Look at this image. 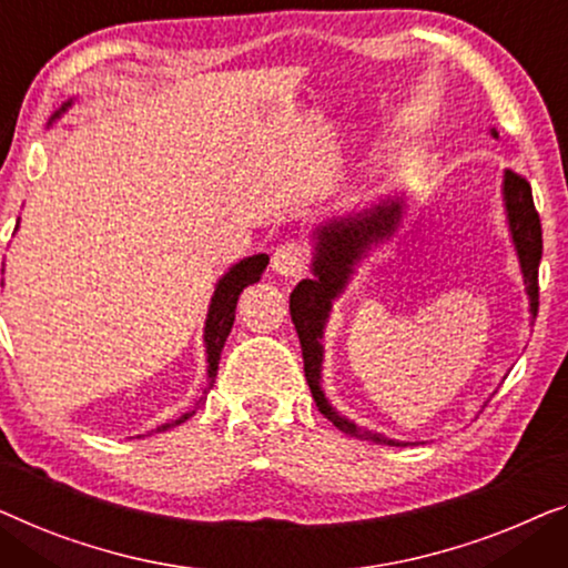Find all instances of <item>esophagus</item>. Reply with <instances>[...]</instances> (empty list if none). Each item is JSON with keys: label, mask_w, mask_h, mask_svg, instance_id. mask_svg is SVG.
<instances>
[{"label": "esophagus", "mask_w": 568, "mask_h": 568, "mask_svg": "<svg viewBox=\"0 0 568 568\" xmlns=\"http://www.w3.org/2000/svg\"><path fill=\"white\" fill-rule=\"evenodd\" d=\"M273 273L285 277V281H298L306 275V252L301 244L287 242L281 244L273 254Z\"/></svg>", "instance_id": "34e87169"}]
</instances>
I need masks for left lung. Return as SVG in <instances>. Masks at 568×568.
I'll use <instances>...</instances> for the list:
<instances>
[{
  "mask_svg": "<svg viewBox=\"0 0 568 568\" xmlns=\"http://www.w3.org/2000/svg\"><path fill=\"white\" fill-rule=\"evenodd\" d=\"M494 139H499L497 128H491ZM501 203H505L507 229L513 239L517 262L530 303V318L538 316V267L542 257V231L540 219L532 203V190L523 174L505 172L501 178ZM406 213V195H388L381 197L378 203L361 207L339 219L324 221L322 226L311 231V277L301 281L291 293V318L298 332L301 349H303V371L311 388V396L318 406V412L339 427L342 433L357 440H371L378 445H417L406 440H394L373 429L361 427L345 414L334 409L329 398L322 388V371H324V332L329 324L332 306L342 293L347 291L349 281L357 273V267L378 250L381 244L390 242L402 226Z\"/></svg>",
  "mask_w": 568,
  "mask_h": 568,
  "instance_id": "1",
  "label": "left lung"
}]
</instances>
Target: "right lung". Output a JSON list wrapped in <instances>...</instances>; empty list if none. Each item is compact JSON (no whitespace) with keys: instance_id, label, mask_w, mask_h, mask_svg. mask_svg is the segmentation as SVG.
I'll return each instance as SVG.
<instances>
[{"instance_id":"right-lung-1","label":"right lung","mask_w":568,"mask_h":568,"mask_svg":"<svg viewBox=\"0 0 568 568\" xmlns=\"http://www.w3.org/2000/svg\"><path fill=\"white\" fill-rule=\"evenodd\" d=\"M71 105H74V98L67 100L59 110H55L51 123L59 121V118L67 113ZM267 265H270L267 254H252V257H244V260H239L236 265H231L226 273L219 277V283H215V291L211 295V306H207V314H205V326H203V345H205V365L207 367H205V388H203L201 404L205 402L207 390L213 388L215 375H219L221 349H223V345H226L231 326H234L239 295H242L246 285L260 283V277H262V273H265ZM201 404H197V406H201ZM197 406H195V409H197ZM195 409L180 414L178 419L164 422V425L151 429V433H166V429L182 425V422L193 417Z\"/></svg>"}]
</instances>
